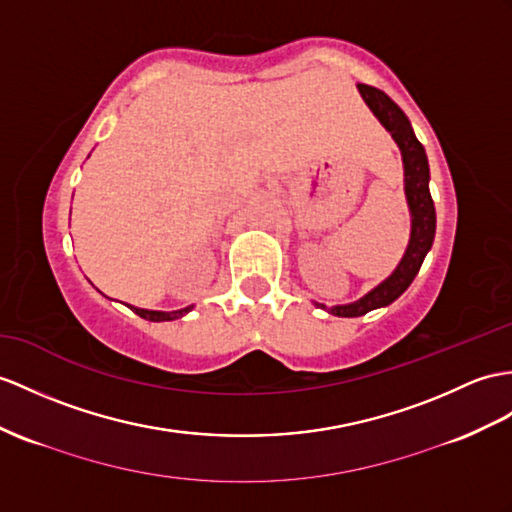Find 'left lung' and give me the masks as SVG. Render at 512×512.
Returning <instances> with one entry per match:
<instances>
[{
    "label": "left lung",
    "mask_w": 512,
    "mask_h": 512,
    "mask_svg": "<svg viewBox=\"0 0 512 512\" xmlns=\"http://www.w3.org/2000/svg\"><path fill=\"white\" fill-rule=\"evenodd\" d=\"M356 89L360 97L365 99L369 110L378 117L384 130L393 136V141L402 152L404 193L410 210V239L400 265L393 269L391 276L382 280L378 286H373L369 293L356 299V302L339 306H326L315 302L317 308L328 310L330 315L336 317H360L367 315L369 310L393 304L408 289L410 282L415 280L423 258L430 252L436 232V213L430 195V167L426 149L417 141L415 130L410 126L404 110L389 95L382 93L380 89H373L369 84H356Z\"/></svg>",
    "instance_id": "8db88e82"
}]
</instances>
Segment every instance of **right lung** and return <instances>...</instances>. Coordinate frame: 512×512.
I'll return each instance as SVG.
<instances>
[{
	"label": "right lung",
	"mask_w": 512,
	"mask_h": 512,
	"mask_svg": "<svg viewBox=\"0 0 512 512\" xmlns=\"http://www.w3.org/2000/svg\"><path fill=\"white\" fill-rule=\"evenodd\" d=\"M132 313H136L139 317L147 319V321H173V319H180L184 317L186 313H191V310L195 306H186V308H180V310H171V313H165V310H147V308H139V306H130L126 304Z\"/></svg>",
	"instance_id": "1"
}]
</instances>
